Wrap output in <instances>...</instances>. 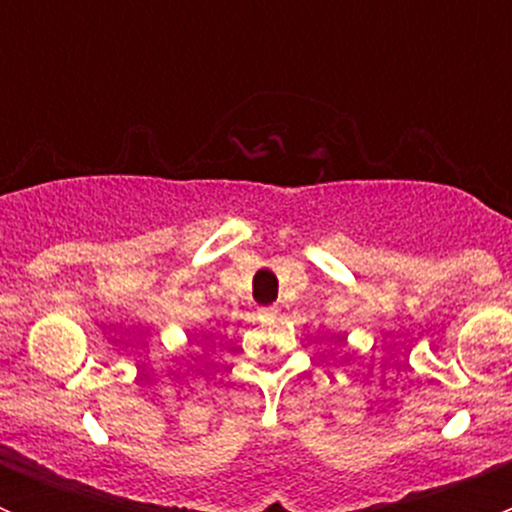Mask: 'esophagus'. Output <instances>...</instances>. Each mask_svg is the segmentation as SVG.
Wrapping results in <instances>:
<instances>
[{"instance_id": "34e87169", "label": "esophagus", "mask_w": 512, "mask_h": 512, "mask_svg": "<svg viewBox=\"0 0 512 512\" xmlns=\"http://www.w3.org/2000/svg\"><path fill=\"white\" fill-rule=\"evenodd\" d=\"M277 307L271 305V307H259V312H256V315H259V320H274L277 318Z\"/></svg>"}]
</instances>
